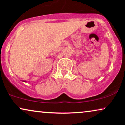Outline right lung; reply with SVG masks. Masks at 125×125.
I'll return each instance as SVG.
<instances>
[{"label":"right lung","instance_id":"right-lung-1","mask_svg":"<svg viewBox=\"0 0 125 125\" xmlns=\"http://www.w3.org/2000/svg\"><path fill=\"white\" fill-rule=\"evenodd\" d=\"M23 82H26V81H23Z\"/></svg>","mask_w":125,"mask_h":125}]
</instances>
